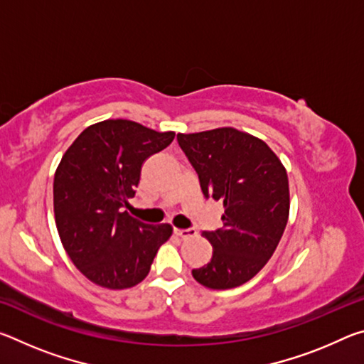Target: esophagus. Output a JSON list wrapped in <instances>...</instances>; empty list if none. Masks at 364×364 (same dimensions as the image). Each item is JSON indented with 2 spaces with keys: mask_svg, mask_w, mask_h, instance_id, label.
I'll use <instances>...</instances> for the list:
<instances>
[{
  "mask_svg": "<svg viewBox=\"0 0 364 364\" xmlns=\"http://www.w3.org/2000/svg\"><path fill=\"white\" fill-rule=\"evenodd\" d=\"M175 234L183 239H189V237H194L197 232H196V230H193V228H189V230H180V228H176Z\"/></svg>",
  "mask_w": 364,
  "mask_h": 364,
  "instance_id": "34e87169",
  "label": "esophagus"
}]
</instances>
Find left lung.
Listing matches in <instances>:
<instances>
[{"instance_id":"obj_1","label":"left lung","mask_w":364,"mask_h":364,"mask_svg":"<svg viewBox=\"0 0 364 364\" xmlns=\"http://www.w3.org/2000/svg\"><path fill=\"white\" fill-rule=\"evenodd\" d=\"M176 138L202 193L225 208L223 228L202 234L213 254L193 269L194 279L213 291L242 286L268 263L286 230L291 197L284 165L264 141L232 127Z\"/></svg>"}]
</instances>
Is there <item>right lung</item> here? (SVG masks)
Masks as SVG:
<instances>
[{
	"instance_id": "obj_1",
	"label": "right lung",
	"mask_w": 364,
	"mask_h": 364,
	"mask_svg": "<svg viewBox=\"0 0 364 364\" xmlns=\"http://www.w3.org/2000/svg\"><path fill=\"white\" fill-rule=\"evenodd\" d=\"M175 132H156L125 119L97 122L78 134L54 173V217L73 264L95 284L120 291L149 274L168 223L146 225L123 207L134 196L141 168Z\"/></svg>"
}]
</instances>
